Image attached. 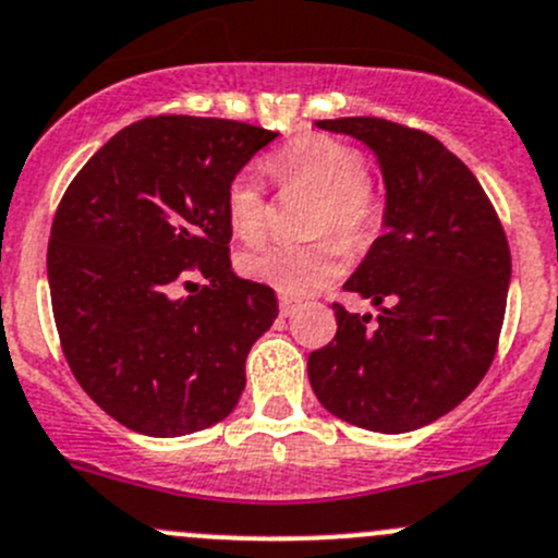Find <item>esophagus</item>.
I'll list each match as a JSON object with an SVG mask.
<instances>
[{"label": "esophagus", "mask_w": 558, "mask_h": 558, "mask_svg": "<svg viewBox=\"0 0 558 558\" xmlns=\"http://www.w3.org/2000/svg\"><path fill=\"white\" fill-rule=\"evenodd\" d=\"M296 311L294 296H280V316H291Z\"/></svg>", "instance_id": "34e87169"}]
</instances>
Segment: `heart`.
Wrapping results in <instances>:
<instances>
[{"instance_id":"1","label":"heart","mask_w":558,"mask_h":558,"mask_svg":"<svg viewBox=\"0 0 558 558\" xmlns=\"http://www.w3.org/2000/svg\"><path fill=\"white\" fill-rule=\"evenodd\" d=\"M267 169L283 187L318 193L311 234H340L345 245L362 251L378 236L384 202L371 187L365 158L354 144L324 133L296 135L269 158ZM226 218L242 242H262L267 234V198L251 174H236L226 187ZM338 236H318L305 245H275L245 253L240 272L280 294H307L327 286L343 264Z\"/></svg>"}]
</instances>
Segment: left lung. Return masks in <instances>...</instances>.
Returning a JSON list of instances; mask_svg holds the SVG:
<instances>
[{
	"label": "left lung",
	"mask_w": 558,
	"mask_h": 558,
	"mask_svg": "<svg viewBox=\"0 0 558 558\" xmlns=\"http://www.w3.org/2000/svg\"><path fill=\"white\" fill-rule=\"evenodd\" d=\"M316 124L376 153L387 209L343 286L381 316L335 302L338 332L307 356V376L329 414L409 434L456 409L494 362L512 272L505 226L477 177L425 130L378 117Z\"/></svg>",
	"instance_id": "left-lung-1"
}]
</instances>
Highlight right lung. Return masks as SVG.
<instances>
[{
	"label": "right lung",
	"mask_w": 558,
	"mask_h": 558,
	"mask_svg": "<svg viewBox=\"0 0 558 558\" xmlns=\"http://www.w3.org/2000/svg\"><path fill=\"white\" fill-rule=\"evenodd\" d=\"M275 135L234 119H138L59 202L48 240L59 343L84 392L135 434H196L240 400L278 300L231 272L226 187Z\"/></svg>",
	"instance_id": "right-lung-1"
}]
</instances>
